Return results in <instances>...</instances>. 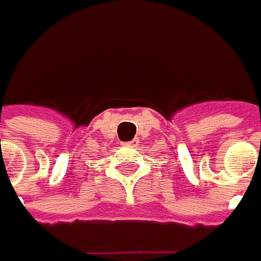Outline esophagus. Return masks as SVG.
Segmentation results:
<instances>
[{
	"label": "esophagus",
	"mask_w": 261,
	"mask_h": 261,
	"mask_svg": "<svg viewBox=\"0 0 261 261\" xmlns=\"http://www.w3.org/2000/svg\"><path fill=\"white\" fill-rule=\"evenodd\" d=\"M140 140L139 137H134L133 140H130V141H122L121 146H124V147H137L139 146Z\"/></svg>",
	"instance_id": "1"
}]
</instances>
